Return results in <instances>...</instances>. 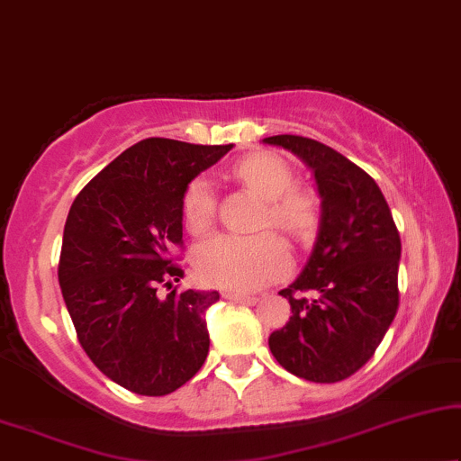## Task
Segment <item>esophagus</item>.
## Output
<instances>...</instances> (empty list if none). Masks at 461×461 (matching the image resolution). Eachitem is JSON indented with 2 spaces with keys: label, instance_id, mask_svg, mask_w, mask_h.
<instances>
[{
  "label": "esophagus",
  "instance_id": "1",
  "mask_svg": "<svg viewBox=\"0 0 461 461\" xmlns=\"http://www.w3.org/2000/svg\"><path fill=\"white\" fill-rule=\"evenodd\" d=\"M225 297L230 299V302H236V303H247V305H255L259 299L255 297V294H244V293H225Z\"/></svg>",
  "mask_w": 461,
  "mask_h": 461
}]
</instances>
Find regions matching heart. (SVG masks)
Here are the masks:
<instances>
[{
  "instance_id": "b5f03b06",
  "label": "heart",
  "mask_w": 461,
  "mask_h": 461,
  "mask_svg": "<svg viewBox=\"0 0 461 461\" xmlns=\"http://www.w3.org/2000/svg\"><path fill=\"white\" fill-rule=\"evenodd\" d=\"M244 185L266 200L259 223L272 225L294 240H305L316 231L321 206L310 192L293 189L294 175L285 159L274 153H253L234 167ZM217 211L214 189L206 176H195L181 202L183 225L189 234L202 236L211 230ZM195 272L206 285L231 291H257L282 278L291 267V257L272 231L253 236L219 234L195 249Z\"/></svg>"
}]
</instances>
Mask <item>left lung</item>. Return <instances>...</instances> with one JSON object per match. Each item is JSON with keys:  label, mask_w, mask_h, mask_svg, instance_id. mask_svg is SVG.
Returning <instances> with one entry per match:
<instances>
[{"label": "left lung", "mask_w": 461, "mask_h": 461, "mask_svg": "<svg viewBox=\"0 0 461 461\" xmlns=\"http://www.w3.org/2000/svg\"><path fill=\"white\" fill-rule=\"evenodd\" d=\"M314 173L321 221L302 274L280 294L293 316L269 335L274 358L293 375L335 384L375 354L398 310L401 236L377 183L314 139L276 134ZM312 292L314 298H305Z\"/></svg>", "instance_id": "left-lung-1"}]
</instances>
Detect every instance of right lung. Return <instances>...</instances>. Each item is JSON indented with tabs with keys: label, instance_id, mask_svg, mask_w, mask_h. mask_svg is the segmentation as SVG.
Masks as SVG:
<instances>
[{
	"label": "right lung",
	"instance_id": "1",
	"mask_svg": "<svg viewBox=\"0 0 461 461\" xmlns=\"http://www.w3.org/2000/svg\"><path fill=\"white\" fill-rule=\"evenodd\" d=\"M234 145L143 139L73 200L63 231L59 285L84 352L122 388L164 396L189 382L208 356L204 312L217 291L179 293L185 187ZM159 285L169 294L159 298Z\"/></svg>",
	"mask_w": 461,
	"mask_h": 461
}]
</instances>
